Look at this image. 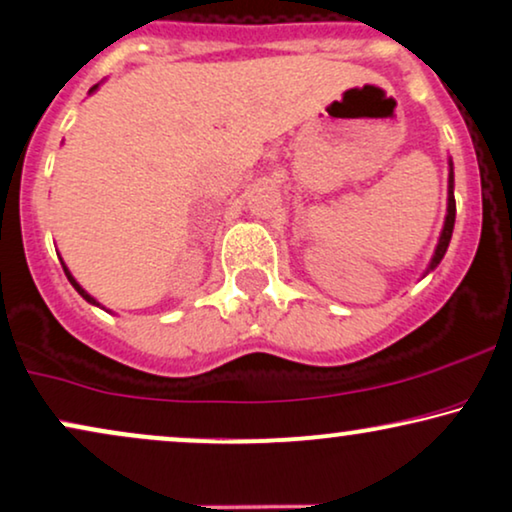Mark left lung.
Masks as SVG:
<instances>
[{"instance_id": "left-lung-1", "label": "left lung", "mask_w": 512, "mask_h": 512, "mask_svg": "<svg viewBox=\"0 0 512 512\" xmlns=\"http://www.w3.org/2000/svg\"><path fill=\"white\" fill-rule=\"evenodd\" d=\"M454 222H456V198H454V170L449 174V210H446V222H444V231L442 238H439V245L435 250V257H432L430 269H435L439 262H442L446 248H449L451 234H454Z\"/></svg>"}]
</instances>
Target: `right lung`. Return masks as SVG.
Segmentation results:
<instances>
[{"label": "right lung", "instance_id": "1", "mask_svg": "<svg viewBox=\"0 0 512 512\" xmlns=\"http://www.w3.org/2000/svg\"><path fill=\"white\" fill-rule=\"evenodd\" d=\"M94 89H96V87H92V92H94ZM63 271H66L68 281H70V283H73V288L77 290V293H80V295L84 297V300H87V302H92V304H99V302H96V300H94V297H92V295H87V293H84V290H82V286H80V283H77V281H75V278H73V276H70V271H68V267H66V264H63Z\"/></svg>", "mask_w": 512, "mask_h": 512}]
</instances>
